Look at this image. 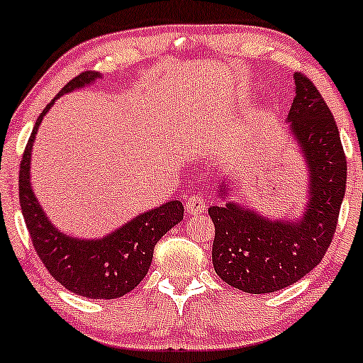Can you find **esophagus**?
I'll list each match as a JSON object with an SVG mask.
<instances>
[{"mask_svg": "<svg viewBox=\"0 0 363 363\" xmlns=\"http://www.w3.org/2000/svg\"><path fill=\"white\" fill-rule=\"evenodd\" d=\"M205 208H207V200H205L202 195H190L189 199L185 200V210L189 213L196 216V213H202Z\"/></svg>", "mask_w": 363, "mask_h": 363, "instance_id": "esophagus-1", "label": "esophagus"}]
</instances>
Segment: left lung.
<instances>
[{
	"instance_id": "1",
	"label": "left lung",
	"mask_w": 363,
	"mask_h": 363,
	"mask_svg": "<svg viewBox=\"0 0 363 363\" xmlns=\"http://www.w3.org/2000/svg\"><path fill=\"white\" fill-rule=\"evenodd\" d=\"M294 96L286 123L306 164L308 194L301 216L272 218L230 200L225 177L217 186L222 205L208 216L216 225L213 269L244 293H274L298 283L318 266L337 229L345 196L347 160L332 111L305 75L294 74Z\"/></svg>"
}]
</instances>
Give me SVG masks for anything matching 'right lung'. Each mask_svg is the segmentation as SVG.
I'll list each match as a JSON object with an SVG mask.
<instances>
[{"instance_id":"add662e5","label":"right lung","mask_w":363,"mask_h":363,"mask_svg":"<svg viewBox=\"0 0 363 363\" xmlns=\"http://www.w3.org/2000/svg\"><path fill=\"white\" fill-rule=\"evenodd\" d=\"M99 72H82L70 80L50 101L35 123L20 167V205L33 247L48 272L79 296L116 299L128 294L147 274L158 240L183 220L180 200H168L97 239H80L62 232L52 223L31 186V151L45 114L64 94L92 86Z\"/></svg>"}]
</instances>
